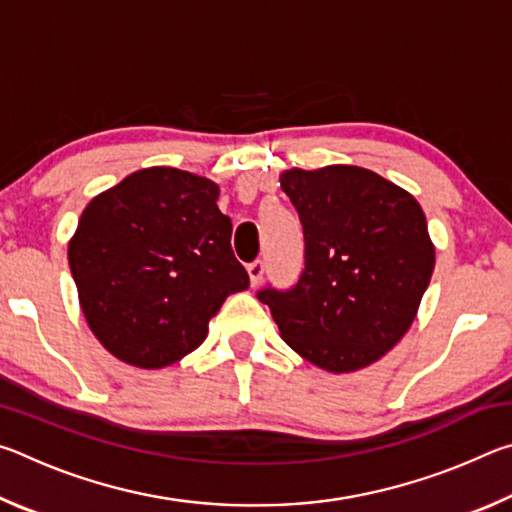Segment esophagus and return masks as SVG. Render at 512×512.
Listing matches in <instances>:
<instances>
[{"mask_svg":"<svg viewBox=\"0 0 512 512\" xmlns=\"http://www.w3.org/2000/svg\"><path fill=\"white\" fill-rule=\"evenodd\" d=\"M248 277H250V284H253V287H257V284L262 282V277H264V262H262V259H255V262L248 264Z\"/></svg>","mask_w":512,"mask_h":512,"instance_id":"esophagus-1","label":"esophagus"}]
</instances>
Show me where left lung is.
I'll return each instance as SVG.
<instances>
[{
  "mask_svg": "<svg viewBox=\"0 0 512 512\" xmlns=\"http://www.w3.org/2000/svg\"><path fill=\"white\" fill-rule=\"evenodd\" d=\"M280 185L305 232V271L296 287L257 298L302 359L329 372L366 368L409 332L429 287L436 248L422 207L352 164L289 169Z\"/></svg>",
  "mask_w": 512,
  "mask_h": 512,
  "instance_id": "8db88e82",
  "label": "left lung"
}]
</instances>
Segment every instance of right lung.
<instances>
[{
    "mask_svg": "<svg viewBox=\"0 0 512 512\" xmlns=\"http://www.w3.org/2000/svg\"><path fill=\"white\" fill-rule=\"evenodd\" d=\"M216 198L212 180L151 167L83 210L67 259L83 316L112 357L171 366L205 341L225 298L248 289Z\"/></svg>",
    "mask_w": 512,
    "mask_h": 512,
    "instance_id": "right-lung-1",
    "label": "right lung"
}]
</instances>
